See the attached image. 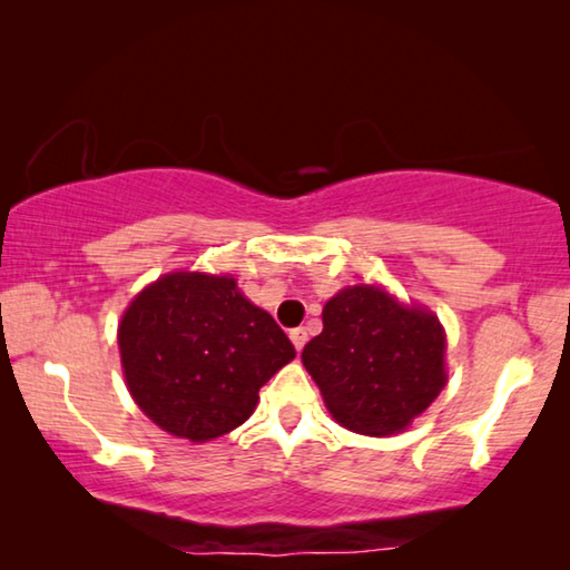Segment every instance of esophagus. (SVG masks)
I'll return each instance as SVG.
<instances>
[{
	"instance_id": "obj_1",
	"label": "esophagus",
	"mask_w": 570,
	"mask_h": 570,
	"mask_svg": "<svg viewBox=\"0 0 570 570\" xmlns=\"http://www.w3.org/2000/svg\"><path fill=\"white\" fill-rule=\"evenodd\" d=\"M288 336H292L296 352H302L304 344H306V330H304V326H296V330L288 332Z\"/></svg>"
}]
</instances>
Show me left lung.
Masks as SVG:
<instances>
[{
    "label": "left lung",
    "instance_id": "left-lung-1",
    "mask_svg": "<svg viewBox=\"0 0 570 570\" xmlns=\"http://www.w3.org/2000/svg\"><path fill=\"white\" fill-rule=\"evenodd\" d=\"M322 320L302 362L342 428L397 435L445 387V330L428 308L360 284L332 296Z\"/></svg>",
    "mask_w": 570,
    "mask_h": 570
}]
</instances>
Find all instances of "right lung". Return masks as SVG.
<instances>
[{"mask_svg":"<svg viewBox=\"0 0 570 570\" xmlns=\"http://www.w3.org/2000/svg\"><path fill=\"white\" fill-rule=\"evenodd\" d=\"M122 374L160 430L208 442L244 424L258 390L296 356L274 316L236 278L200 272L160 276L125 308Z\"/></svg>","mask_w":570,"mask_h":570,"instance_id":"1","label":"right lung"}]
</instances>
